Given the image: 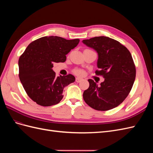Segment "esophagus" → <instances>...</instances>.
<instances>
[{"mask_svg":"<svg viewBox=\"0 0 153 153\" xmlns=\"http://www.w3.org/2000/svg\"><path fill=\"white\" fill-rule=\"evenodd\" d=\"M83 79H82V78H79V77H76V82H80Z\"/></svg>","mask_w":153,"mask_h":153,"instance_id":"34e87169","label":"esophagus"}]
</instances>
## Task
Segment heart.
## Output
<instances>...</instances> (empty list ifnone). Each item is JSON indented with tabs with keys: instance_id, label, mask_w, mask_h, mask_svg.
Segmentation results:
<instances>
[{
	"instance_id": "b5f03b06",
	"label": "heart",
	"mask_w": 153,
	"mask_h": 153,
	"mask_svg": "<svg viewBox=\"0 0 153 153\" xmlns=\"http://www.w3.org/2000/svg\"><path fill=\"white\" fill-rule=\"evenodd\" d=\"M73 72H74V73L76 74V75H79V76L84 75V71L82 70V69H75V70L73 71Z\"/></svg>"
}]
</instances>
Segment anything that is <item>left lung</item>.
I'll return each instance as SVG.
<instances>
[{
	"instance_id": "obj_1",
	"label": "left lung",
	"mask_w": 153,
	"mask_h": 153,
	"mask_svg": "<svg viewBox=\"0 0 153 153\" xmlns=\"http://www.w3.org/2000/svg\"><path fill=\"white\" fill-rule=\"evenodd\" d=\"M98 53L96 75L105 80L98 85L89 79L84 91L85 102L96 110L112 109L123 102L130 92L136 76V68L131 53L119 41L106 36L94 37L82 41Z\"/></svg>"
}]
</instances>
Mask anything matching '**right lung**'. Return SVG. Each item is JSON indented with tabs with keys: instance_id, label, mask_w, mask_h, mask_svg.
I'll return each mask as SVG.
<instances>
[{
	"instance_id": "right-lung-1",
	"label": "right lung",
	"mask_w": 153,
	"mask_h": 153,
	"mask_svg": "<svg viewBox=\"0 0 153 153\" xmlns=\"http://www.w3.org/2000/svg\"><path fill=\"white\" fill-rule=\"evenodd\" d=\"M79 39L68 40L59 36H45L30 43L18 60L19 78L29 98L38 105L49 106L59 103L64 87L75 82L71 74L55 76V62H64Z\"/></svg>"
}]
</instances>
